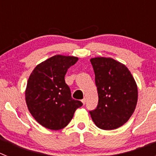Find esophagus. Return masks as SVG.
<instances>
[{"label": "esophagus", "mask_w": 156, "mask_h": 156, "mask_svg": "<svg viewBox=\"0 0 156 156\" xmlns=\"http://www.w3.org/2000/svg\"><path fill=\"white\" fill-rule=\"evenodd\" d=\"M81 101H82V103L83 105H85V103H86V98H83V99H82V100H81Z\"/></svg>", "instance_id": "esophagus-1"}]
</instances>
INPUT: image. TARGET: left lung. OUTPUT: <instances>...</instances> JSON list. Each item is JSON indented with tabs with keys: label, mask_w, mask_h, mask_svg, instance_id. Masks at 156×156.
<instances>
[{
	"label": "left lung",
	"mask_w": 156,
	"mask_h": 156,
	"mask_svg": "<svg viewBox=\"0 0 156 156\" xmlns=\"http://www.w3.org/2000/svg\"><path fill=\"white\" fill-rule=\"evenodd\" d=\"M98 94L97 108L90 111L95 125L111 130L126 123L137 102V83L126 66L111 58H90Z\"/></svg>",
	"instance_id": "8db88e82"
}]
</instances>
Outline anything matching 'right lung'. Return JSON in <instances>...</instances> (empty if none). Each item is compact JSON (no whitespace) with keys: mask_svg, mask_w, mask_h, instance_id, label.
<instances>
[{"mask_svg":"<svg viewBox=\"0 0 156 156\" xmlns=\"http://www.w3.org/2000/svg\"><path fill=\"white\" fill-rule=\"evenodd\" d=\"M78 61L74 56L57 55L35 67L27 81L26 102L34 119L41 126L58 130L66 127L74 112L83 105L73 99L65 76Z\"/></svg>","mask_w":156,"mask_h":156,"instance_id":"obj_1","label":"right lung"}]
</instances>
